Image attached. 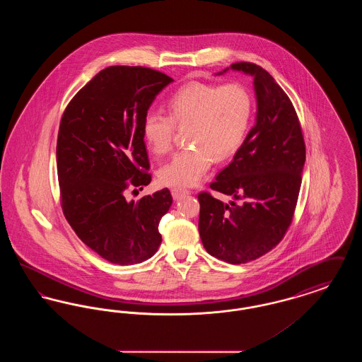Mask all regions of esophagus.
Here are the masks:
<instances>
[{"label": "esophagus", "mask_w": 362, "mask_h": 362, "mask_svg": "<svg viewBox=\"0 0 362 362\" xmlns=\"http://www.w3.org/2000/svg\"><path fill=\"white\" fill-rule=\"evenodd\" d=\"M171 192H173V199H176V201L182 199L183 197L189 194V189H180V187H175V189H171Z\"/></svg>", "instance_id": "esophagus-1"}]
</instances>
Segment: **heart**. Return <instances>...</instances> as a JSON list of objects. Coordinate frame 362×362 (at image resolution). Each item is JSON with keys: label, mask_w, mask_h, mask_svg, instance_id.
Masks as SVG:
<instances>
[{"label": "heart", "mask_w": 362, "mask_h": 362, "mask_svg": "<svg viewBox=\"0 0 362 362\" xmlns=\"http://www.w3.org/2000/svg\"><path fill=\"white\" fill-rule=\"evenodd\" d=\"M168 117L145 114L142 136L151 152L161 156L173 145V126L187 129V149L177 152L158 173L164 185H197L216 161L235 155L245 138L254 115V98L247 86L191 83L177 89L167 103Z\"/></svg>", "instance_id": "1"}]
</instances>
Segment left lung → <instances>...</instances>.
I'll use <instances>...</instances> for the list:
<instances>
[{
    "label": "left lung",
    "instance_id": "left-lung-1",
    "mask_svg": "<svg viewBox=\"0 0 362 362\" xmlns=\"http://www.w3.org/2000/svg\"><path fill=\"white\" fill-rule=\"evenodd\" d=\"M229 69L252 76L257 118L232 163L210 185L232 199L225 204L201 192L198 228L211 257L240 264L267 254L286 233L301 187L305 144L291 99L269 71L238 62L217 76Z\"/></svg>",
    "mask_w": 362,
    "mask_h": 362
}]
</instances>
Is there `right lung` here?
<instances>
[{"instance_id":"1","label":"right lung","mask_w":362,"mask_h":362,"mask_svg":"<svg viewBox=\"0 0 362 362\" xmlns=\"http://www.w3.org/2000/svg\"><path fill=\"white\" fill-rule=\"evenodd\" d=\"M173 80L142 66L99 71L66 107L58 132L57 170L62 210L76 235L121 266L152 258L158 223L173 205L168 189L127 201L126 189L151 183L142 121Z\"/></svg>"}]
</instances>
